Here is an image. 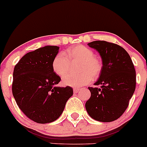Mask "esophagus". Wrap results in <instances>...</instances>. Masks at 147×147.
Returning a JSON list of instances; mask_svg holds the SVG:
<instances>
[{
	"label": "esophagus",
	"mask_w": 147,
	"mask_h": 147,
	"mask_svg": "<svg viewBox=\"0 0 147 147\" xmlns=\"http://www.w3.org/2000/svg\"><path fill=\"white\" fill-rule=\"evenodd\" d=\"M80 90H81V88H74V93H77V92L79 91Z\"/></svg>",
	"instance_id": "esophagus-1"
}]
</instances>
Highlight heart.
<instances>
[{"instance_id":"obj_1","label":"heart","mask_w":147,"mask_h":147,"mask_svg":"<svg viewBox=\"0 0 147 147\" xmlns=\"http://www.w3.org/2000/svg\"><path fill=\"white\" fill-rule=\"evenodd\" d=\"M66 56L59 54L54 57L52 69L59 76H63L68 71L70 62L80 61L77 74H67L63 77V85L71 87H81L87 85L93 78L100 76L102 69V63L90 48L84 45H77L68 49Z\"/></svg>"}]
</instances>
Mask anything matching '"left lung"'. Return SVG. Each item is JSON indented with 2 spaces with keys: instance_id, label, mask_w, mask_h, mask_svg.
I'll list each match as a JSON object with an SVG mask.
<instances>
[{
  "instance_id": "obj_1",
  "label": "left lung",
  "mask_w": 147,
  "mask_h": 147,
  "mask_svg": "<svg viewBox=\"0 0 147 147\" xmlns=\"http://www.w3.org/2000/svg\"><path fill=\"white\" fill-rule=\"evenodd\" d=\"M100 55L102 69L95 86L88 87L91 96L86 102L90 117L109 122L126 110L136 88V72L129 54L124 48L106 41L88 44Z\"/></svg>"
}]
</instances>
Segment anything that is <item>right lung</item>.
<instances>
[{"mask_svg": "<svg viewBox=\"0 0 147 147\" xmlns=\"http://www.w3.org/2000/svg\"><path fill=\"white\" fill-rule=\"evenodd\" d=\"M59 47L45 46L27 53L16 65L12 91L17 105L32 120L49 123L62 114L73 96L70 86L57 85L61 78L54 72L52 62Z\"/></svg>", "mask_w": 147, "mask_h": 147, "instance_id": "obj_1", "label": "right lung"}]
</instances>
